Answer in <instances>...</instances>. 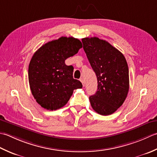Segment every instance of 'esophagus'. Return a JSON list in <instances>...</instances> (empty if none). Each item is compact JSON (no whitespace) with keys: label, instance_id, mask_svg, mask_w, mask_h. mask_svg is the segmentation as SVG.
<instances>
[{"label":"esophagus","instance_id":"esophagus-1","mask_svg":"<svg viewBox=\"0 0 157 157\" xmlns=\"http://www.w3.org/2000/svg\"><path fill=\"white\" fill-rule=\"evenodd\" d=\"M80 81H81V82H82V86H83V87H85V80H84V78H80Z\"/></svg>","mask_w":157,"mask_h":157}]
</instances>
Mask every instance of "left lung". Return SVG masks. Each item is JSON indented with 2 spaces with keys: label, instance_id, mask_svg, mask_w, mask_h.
<instances>
[{
  "label": "left lung",
  "instance_id": "1",
  "mask_svg": "<svg viewBox=\"0 0 157 157\" xmlns=\"http://www.w3.org/2000/svg\"><path fill=\"white\" fill-rule=\"evenodd\" d=\"M82 43L98 79V90L89 97L91 107L101 115H110L122 105L129 91L126 59L109 43L98 37L82 38Z\"/></svg>",
  "mask_w": 157,
  "mask_h": 157
}]
</instances>
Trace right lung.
Instances as JSON below:
<instances>
[{
	"mask_svg": "<svg viewBox=\"0 0 157 157\" xmlns=\"http://www.w3.org/2000/svg\"><path fill=\"white\" fill-rule=\"evenodd\" d=\"M82 47L77 38L62 36L43 44L34 53L28 67V80L32 94L43 108L59 109L67 104L75 89L82 88V83L73 78V66L65 63Z\"/></svg>",
	"mask_w": 157,
	"mask_h": 157,
	"instance_id": "obj_1",
	"label": "right lung"
}]
</instances>
